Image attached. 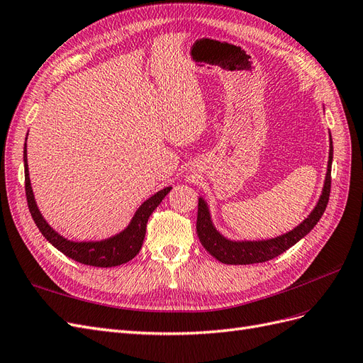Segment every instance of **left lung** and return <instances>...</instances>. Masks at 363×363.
Returning <instances> with one entry per match:
<instances>
[{
    "label": "left lung",
    "instance_id": "1",
    "mask_svg": "<svg viewBox=\"0 0 363 363\" xmlns=\"http://www.w3.org/2000/svg\"><path fill=\"white\" fill-rule=\"evenodd\" d=\"M333 160V142L330 135V150H328L327 172L324 186L313 211L304 218L295 228L288 233L277 238L262 239V240H235L225 238L219 230H216L207 201L200 196L199 199V216H196V235L200 238L201 245L211 255L227 265H251V263H262L280 256L281 252L289 250L292 245L303 239L320 221L330 196V172Z\"/></svg>",
    "mask_w": 363,
    "mask_h": 363
}]
</instances>
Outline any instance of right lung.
<instances>
[{"label":"right lung","mask_w":363,"mask_h":363,"mask_svg":"<svg viewBox=\"0 0 363 363\" xmlns=\"http://www.w3.org/2000/svg\"><path fill=\"white\" fill-rule=\"evenodd\" d=\"M28 136V133H27ZM24 169H26V195L30 213L35 219V223L39 228V232L43 235L48 242L62 251L65 256L71 257L75 262H80L83 265L98 267V268H111L127 263L133 259L140 251L142 242H144L147 223L150 215L155 212V208L162 203L167 194L172 189L171 186L164 188L155 195H151L139 206L135 212L128 225L111 238L101 240H71L68 238L57 233L42 216L38 203L35 200V194L31 189L30 174H28V163H27V139L24 144Z\"/></svg>","instance_id":"add662e5"}]
</instances>
